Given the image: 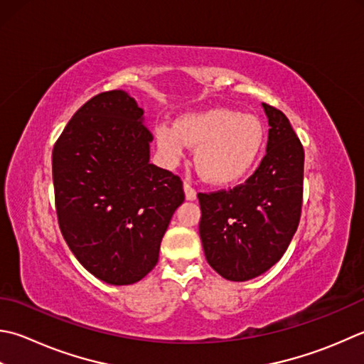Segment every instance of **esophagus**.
Segmentation results:
<instances>
[{
	"label": "esophagus",
	"instance_id": "obj_1",
	"mask_svg": "<svg viewBox=\"0 0 364 364\" xmlns=\"http://www.w3.org/2000/svg\"><path fill=\"white\" fill-rule=\"evenodd\" d=\"M183 188H184V194H186V198H188V200H196L197 192H196V189H194V188L191 186V183H189V181H184Z\"/></svg>",
	"mask_w": 364,
	"mask_h": 364
}]
</instances>
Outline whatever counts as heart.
Here are the masks:
<instances>
[{
    "instance_id": "1",
    "label": "heart",
    "mask_w": 364,
    "mask_h": 364,
    "mask_svg": "<svg viewBox=\"0 0 364 364\" xmlns=\"http://www.w3.org/2000/svg\"><path fill=\"white\" fill-rule=\"evenodd\" d=\"M159 151L176 166L188 146L197 149L196 164L206 180L219 186L233 184L252 172L265 148V126L255 115L230 109L186 113L170 127L156 129Z\"/></svg>"
}]
</instances>
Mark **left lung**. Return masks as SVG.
Masks as SVG:
<instances>
[{
	"label": "left lung",
	"mask_w": 364,
	"mask_h": 364,
	"mask_svg": "<svg viewBox=\"0 0 364 364\" xmlns=\"http://www.w3.org/2000/svg\"><path fill=\"white\" fill-rule=\"evenodd\" d=\"M262 105L269 131L257 170L233 189L197 196L206 262L235 282L254 279L279 262L301 216L303 145L281 110Z\"/></svg>",
	"instance_id": "8db88e82"
}]
</instances>
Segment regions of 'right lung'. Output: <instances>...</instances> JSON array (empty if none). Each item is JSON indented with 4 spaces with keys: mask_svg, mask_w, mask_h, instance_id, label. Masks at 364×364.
Returning <instances> with one entry per match:
<instances>
[{
    "mask_svg": "<svg viewBox=\"0 0 364 364\" xmlns=\"http://www.w3.org/2000/svg\"><path fill=\"white\" fill-rule=\"evenodd\" d=\"M153 134L123 90L85 102L52 153L55 205L64 240L83 268L112 286L151 272L164 233L184 202L183 181L149 164Z\"/></svg>",
    "mask_w": 364,
    "mask_h": 364,
    "instance_id": "1",
    "label": "right lung"
}]
</instances>
